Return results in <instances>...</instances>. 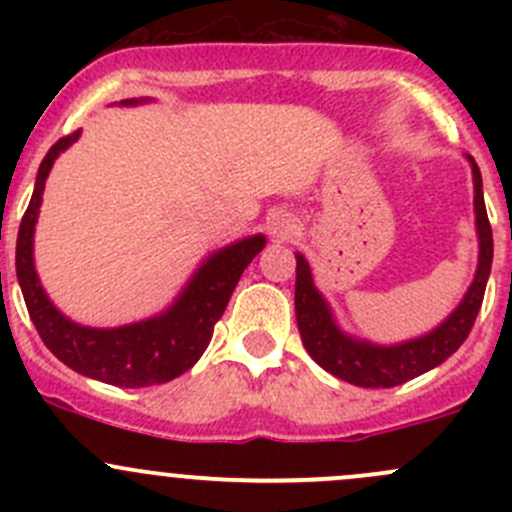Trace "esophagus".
I'll list each match as a JSON object with an SVG mask.
<instances>
[{"label":"esophagus","mask_w":512,"mask_h":512,"mask_svg":"<svg viewBox=\"0 0 512 512\" xmlns=\"http://www.w3.org/2000/svg\"><path fill=\"white\" fill-rule=\"evenodd\" d=\"M297 227V218H294L292 213L277 210V213H272L270 218H267V230H270V235L275 237V240H289L292 235H297Z\"/></svg>","instance_id":"obj_1"}]
</instances>
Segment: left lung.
<instances>
[{
    "label": "left lung",
    "instance_id": "8db88e82",
    "mask_svg": "<svg viewBox=\"0 0 512 512\" xmlns=\"http://www.w3.org/2000/svg\"><path fill=\"white\" fill-rule=\"evenodd\" d=\"M473 173V210H476L478 232V267L471 287L463 294L458 307L431 332L396 344H376L369 339L352 337L337 324L332 307L314 285L312 267L307 257L297 252V282H294V314L302 334V344L309 356L324 371L337 379L349 381L364 389H391L404 381L426 374L433 366L443 364L453 352H458L471 334L478 309L483 304L485 282L493 265V230L483 200V178L476 160L466 156Z\"/></svg>",
    "mask_w": 512,
    "mask_h": 512
}]
</instances>
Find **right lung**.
Segmentation results:
<instances>
[{
	"instance_id": "right-lung-1",
	"label": "right lung",
	"mask_w": 512,
	"mask_h": 512,
	"mask_svg": "<svg viewBox=\"0 0 512 512\" xmlns=\"http://www.w3.org/2000/svg\"><path fill=\"white\" fill-rule=\"evenodd\" d=\"M153 98H126L118 106H141ZM81 131L59 138L49 148L36 173L34 193L29 208L19 225L17 237V280L27 302L36 332L44 339L49 352L69 369L103 381V384L141 389V386L165 384L185 374L208 349L213 327L223 317L232 289L240 282L245 267L262 252L267 237L250 235L220 247L205 257L203 265L193 272L188 285L180 289L168 309L156 317L123 327H84L71 322L56 309L49 294L41 287L34 267V230L39 220L41 195L51 165L69 146L79 141Z\"/></svg>"
}]
</instances>
